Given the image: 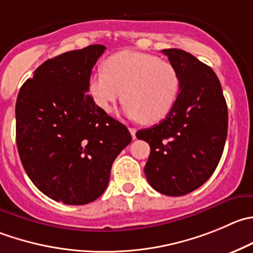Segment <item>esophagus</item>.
Returning <instances> with one entry per match:
<instances>
[{"label":"esophagus","instance_id":"esophagus-1","mask_svg":"<svg viewBox=\"0 0 253 253\" xmlns=\"http://www.w3.org/2000/svg\"><path fill=\"white\" fill-rule=\"evenodd\" d=\"M128 129H129V132H131V136H132V138L133 139H136V128H133V127H128Z\"/></svg>","mask_w":253,"mask_h":253}]
</instances>
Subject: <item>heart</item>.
I'll return each mask as SVG.
<instances>
[{
	"mask_svg": "<svg viewBox=\"0 0 253 253\" xmlns=\"http://www.w3.org/2000/svg\"><path fill=\"white\" fill-rule=\"evenodd\" d=\"M102 69L92 74L87 84L90 97L101 111L110 114L124 96L129 119L153 125L173 109L179 78L169 61L152 54L122 50L109 56Z\"/></svg>",
	"mask_w": 253,
	"mask_h": 253,
	"instance_id": "1",
	"label": "heart"
}]
</instances>
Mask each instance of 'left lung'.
Wrapping results in <instances>:
<instances>
[{
  "label": "left lung",
  "mask_w": 253,
  "mask_h": 253,
  "mask_svg": "<svg viewBox=\"0 0 253 253\" xmlns=\"http://www.w3.org/2000/svg\"><path fill=\"white\" fill-rule=\"evenodd\" d=\"M179 78L166 119L136 133L151 147L147 180L161 194L180 197L202 186L219 164L227 136V105L210 67L181 49H164Z\"/></svg>",
  "instance_id": "left-lung-1"
}]
</instances>
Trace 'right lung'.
Wrapping results in <instances>:
<instances>
[{
  "mask_svg": "<svg viewBox=\"0 0 253 253\" xmlns=\"http://www.w3.org/2000/svg\"><path fill=\"white\" fill-rule=\"evenodd\" d=\"M105 49L95 44L48 59L17 97L16 142L24 170L43 194L67 205L102 195L112 163L132 141L127 127L87 94Z\"/></svg>",
  "mask_w": 253,
  "mask_h": 253,
  "instance_id": "obj_1",
  "label": "right lung"
}]
</instances>
